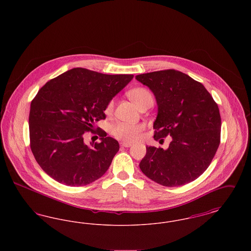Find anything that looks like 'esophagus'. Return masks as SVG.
Returning a JSON list of instances; mask_svg holds the SVG:
<instances>
[{
    "label": "esophagus",
    "instance_id": "1",
    "mask_svg": "<svg viewBox=\"0 0 251 251\" xmlns=\"http://www.w3.org/2000/svg\"><path fill=\"white\" fill-rule=\"evenodd\" d=\"M120 144H121V146L124 147V148H130V147H131V145H132V144L128 143V142H122V143Z\"/></svg>",
    "mask_w": 251,
    "mask_h": 251
}]
</instances>
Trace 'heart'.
<instances>
[{"label": "heart", "mask_w": 251, "mask_h": 251, "mask_svg": "<svg viewBox=\"0 0 251 251\" xmlns=\"http://www.w3.org/2000/svg\"><path fill=\"white\" fill-rule=\"evenodd\" d=\"M127 95L131 100L136 104L138 108L143 106L148 103L153 104V96L151 92L142 86H137L130 89L127 92ZM114 110V100H109L104 108V114L110 116ZM145 129V126L141 123H127V122H119L112 126L111 132L114 137L117 139L122 140L124 142L132 143L137 141L141 133Z\"/></svg>", "instance_id": "1"}]
</instances>
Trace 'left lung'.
Wrapping results in <instances>:
<instances>
[{"label": "left lung", "mask_w": 251, "mask_h": 251, "mask_svg": "<svg viewBox=\"0 0 251 251\" xmlns=\"http://www.w3.org/2000/svg\"><path fill=\"white\" fill-rule=\"evenodd\" d=\"M155 96L158 115L154 139L170 135L167 150L147 147L139 164L157 183L175 187L198 179L210 166L220 144L221 118L217 103L201 83L175 70L135 76Z\"/></svg>", "instance_id": "obj_1"}]
</instances>
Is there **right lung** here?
<instances>
[{"instance_id":"1","label":"right lung","mask_w":251,"mask_h":251,"mask_svg":"<svg viewBox=\"0 0 251 251\" xmlns=\"http://www.w3.org/2000/svg\"><path fill=\"white\" fill-rule=\"evenodd\" d=\"M133 78L132 74H103L75 68L50 80L33 99L29 115L30 147L37 164L50 177L69 186L100 179L120 150L94 123L105 119L108 101ZM102 141L89 147L86 131Z\"/></svg>"}]
</instances>
